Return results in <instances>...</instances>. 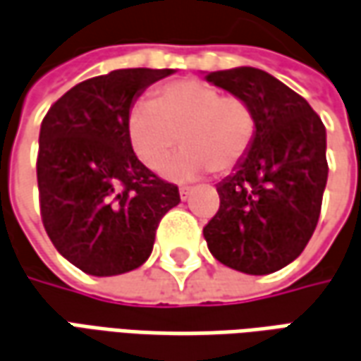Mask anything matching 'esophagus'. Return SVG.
Wrapping results in <instances>:
<instances>
[{
  "mask_svg": "<svg viewBox=\"0 0 361 361\" xmlns=\"http://www.w3.org/2000/svg\"><path fill=\"white\" fill-rule=\"evenodd\" d=\"M178 195H180L183 200H186V198L190 196V188H188V186H180V188H178Z\"/></svg>",
  "mask_w": 361,
  "mask_h": 361,
  "instance_id": "esophagus-1",
  "label": "esophagus"
}]
</instances>
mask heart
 Returning a JSON list of instances; mask_svg holds the SVG:
<instances>
[{
    "label": "heart",
    "mask_w": 361,
    "mask_h": 361,
    "mask_svg": "<svg viewBox=\"0 0 361 361\" xmlns=\"http://www.w3.org/2000/svg\"><path fill=\"white\" fill-rule=\"evenodd\" d=\"M255 133L257 119L247 102L192 78L163 86L128 119L129 145L149 171L159 173L180 141L185 151L166 166L176 180L206 171L232 173L250 155Z\"/></svg>",
    "instance_id": "b5f03b06"
}]
</instances>
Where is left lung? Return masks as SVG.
Masks as SVG:
<instances>
[{"label": "left lung", "instance_id": "1", "mask_svg": "<svg viewBox=\"0 0 361 361\" xmlns=\"http://www.w3.org/2000/svg\"><path fill=\"white\" fill-rule=\"evenodd\" d=\"M206 80L243 98L257 119L250 155L216 186L220 208L204 226L206 243L224 265L269 275L297 259L317 228L326 129L309 102L265 71L240 66Z\"/></svg>", "mask_w": 361, "mask_h": 361}]
</instances>
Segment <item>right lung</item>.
Returning a JSON list of instances; mask_svg holds the SVG:
<instances>
[{
    "label": "right lung",
    "instance_id": "obj_1",
    "mask_svg": "<svg viewBox=\"0 0 361 361\" xmlns=\"http://www.w3.org/2000/svg\"><path fill=\"white\" fill-rule=\"evenodd\" d=\"M171 68H121L76 84L41 123L37 183L43 226L62 257L88 275L137 269L153 252L178 186L149 171L128 139L129 109Z\"/></svg>",
    "mask_w": 361,
    "mask_h": 361
}]
</instances>
